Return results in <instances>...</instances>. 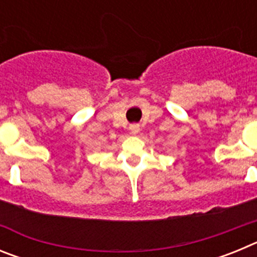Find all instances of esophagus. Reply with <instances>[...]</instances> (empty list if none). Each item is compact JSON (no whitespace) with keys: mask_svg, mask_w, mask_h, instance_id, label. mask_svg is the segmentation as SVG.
I'll use <instances>...</instances> for the list:
<instances>
[{"mask_svg":"<svg viewBox=\"0 0 257 257\" xmlns=\"http://www.w3.org/2000/svg\"><path fill=\"white\" fill-rule=\"evenodd\" d=\"M140 131V126L139 124H131L130 126V133L133 134V135H136V134H139Z\"/></svg>","mask_w":257,"mask_h":257,"instance_id":"obj_1","label":"esophagus"}]
</instances>
